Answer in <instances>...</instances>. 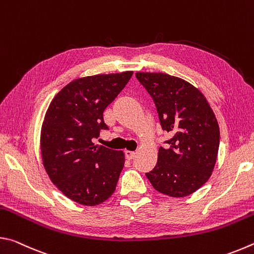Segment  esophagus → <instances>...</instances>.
Returning <instances> with one entry per match:
<instances>
[{"label": "esophagus", "instance_id": "obj_1", "mask_svg": "<svg viewBox=\"0 0 254 254\" xmlns=\"http://www.w3.org/2000/svg\"><path fill=\"white\" fill-rule=\"evenodd\" d=\"M124 153H126V158L128 159V160H131V159H133V158L135 157V152L134 151H130V150H127V151L124 152Z\"/></svg>", "mask_w": 254, "mask_h": 254}]
</instances>
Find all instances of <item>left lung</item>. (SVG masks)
<instances>
[{
	"mask_svg": "<svg viewBox=\"0 0 254 254\" xmlns=\"http://www.w3.org/2000/svg\"><path fill=\"white\" fill-rule=\"evenodd\" d=\"M153 98L162 128L174 136L159 148L153 170L145 174L153 188L170 197H186L212 175L220 145V127L198 88L165 72L135 74Z\"/></svg>",
	"mask_w": 254,
	"mask_h": 254,
	"instance_id": "left-lung-1",
	"label": "left lung"
}]
</instances>
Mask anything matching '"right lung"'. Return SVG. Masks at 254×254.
Segmentation results:
<instances>
[{
    "mask_svg": "<svg viewBox=\"0 0 254 254\" xmlns=\"http://www.w3.org/2000/svg\"><path fill=\"white\" fill-rule=\"evenodd\" d=\"M133 71L80 77L51 101L40 133L42 163L64 195L85 206L109 199L124 167L123 151L93 143L103 112L126 87Z\"/></svg>",
    "mask_w": 254,
    "mask_h": 254,
    "instance_id": "obj_1",
    "label": "right lung"
}]
</instances>
